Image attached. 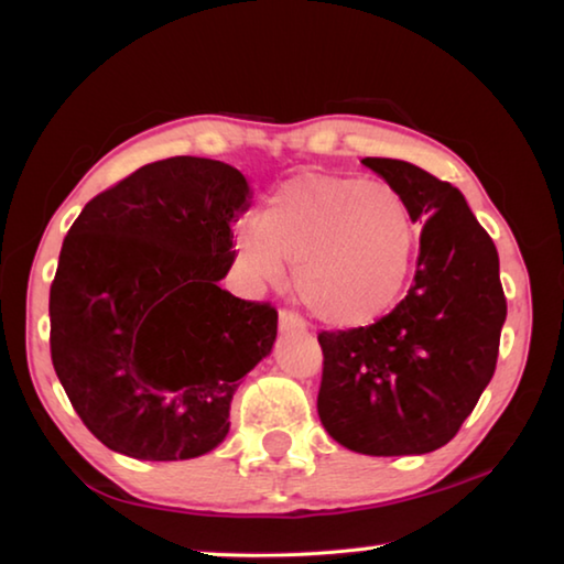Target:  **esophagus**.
<instances>
[{
    "label": "esophagus",
    "mask_w": 564,
    "mask_h": 564,
    "mask_svg": "<svg viewBox=\"0 0 564 564\" xmlns=\"http://www.w3.org/2000/svg\"><path fill=\"white\" fill-rule=\"evenodd\" d=\"M279 328H281L283 336H293V333H303V330H305L303 321H301V318H295L293 313H289V311H281V316H279Z\"/></svg>",
    "instance_id": "obj_1"
}]
</instances>
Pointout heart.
I'll return each mask as SVG.
<instances>
[{
    "instance_id": "b5f03b06",
    "label": "heart",
    "mask_w": 564,
    "mask_h": 564,
    "mask_svg": "<svg viewBox=\"0 0 564 564\" xmlns=\"http://www.w3.org/2000/svg\"><path fill=\"white\" fill-rule=\"evenodd\" d=\"M408 198L386 181L305 171L263 198L256 224L236 238L241 269L279 283L283 263L313 316L358 330L386 318L403 299L417 251Z\"/></svg>"
}]
</instances>
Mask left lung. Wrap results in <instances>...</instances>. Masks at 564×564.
<instances>
[{
    "label": "left lung",
    "instance_id": "left-lung-1",
    "mask_svg": "<svg viewBox=\"0 0 564 564\" xmlns=\"http://www.w3.org/2000/svg\"><path fill=\"white\" fill-rule=\"evenodd\" d=\"M362 166L423 224L415 279L373 326L321 333L318 415L352 453L425 455L453 441L495 373L508 316L498 248L453 184L400 159Z\"/></svg>",
    "mask_w": 564,
    "mask_h": 564
}]
</instances>
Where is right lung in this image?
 <instances>
[{"label":"right lung","instance_id":"1","mask_svg":"<svg viewBox=\"0 0 564 564\" xmlns=\"http://www.w3.org/2000/svg\"><path fill=\"white\" fill-rule=\"evenodd\" d=\"M241 171L174 156L84 206L50 291L52 362L94 437L137 460H191L228 435L241 378L269 356L279 313L224 291Z\"/></svg>","mask_w":564,"mask_h":564}]
</instances>
